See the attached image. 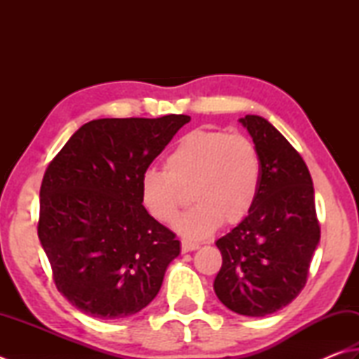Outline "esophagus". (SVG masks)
Wrapping results in <instances>:
<instances>
[{
    "instance_id": "34e87169",
    "label": "esophagus",
    "mask_w": 359,
    "mask_h": 359,
    "mask_svg": "<svg viewBox=\"0 0 359 359\" xmlns=\"http://www.w3.org/2000/svg\"><path fill=\"white\" fill-rule=\"evenodd\" d=\"M200 248V243H194V242H187V241H181V252L187 253V252H194V250Z\"/></svg>"
}]
</instances>
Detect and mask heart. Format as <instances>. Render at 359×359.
Instances as JSON below:
<instances>
[{
    "instance_id": "obj_1",
    "label": "heart",
    "mask_w": 359,
    "mask_h": 359,
    "mask_svg": "<svg viewBox=\"0 0 359 359\" xmlns=\"http://www.w3.org/2000/svg\"><path fill=\"white\" fill-rule=\"evenodd\" d=\"M261 182V159L248 137L238 133L195 130L182 136L165 158V172L147 170L140 200L147 212L170 223L189 200L197 201L177 220L189 239L211 236L222 222L236 225L252 211Z\"/></svg>"
}]
</instances>
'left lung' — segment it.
Instances as JSON below:
<instances>
[{"instance_id": "8db88e82", "label": "left lung", "mask_w": 359, "mask_h": 359, "mask_svg": "<svg viewBox=\"0 0 359 359\" xmlns=\"http://www.w3.org/2000/svg\"><path fill=\"white\" fill-rule=\"evenodd\" d=\"M241 123L259 153V192L247 217L215 242L222 267L214 290L234 313L262 317L305 287L320 225L313 180L299 151L266 118L245 116Z\"/></svg>"}]
</instances>
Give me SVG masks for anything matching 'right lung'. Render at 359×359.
Here are the masks:
<instances>
[{
	"label": "right lung",
	"instance_id": "1",
	"mask_svg": "<svg viewBox=\"0 0 359 359\" xmlns=\"http://www.w3.org/2000/svg\"><path fill=\"white\" fill-rule=\"evenodd\" d=\"M189 120H92L46 167L37 234L54 285L84 314L121 319L158 295L180 241L142 205L140 178Z\"/></svg>",
	"mask_w": 359,
	"mask_h": 359
}]
</instances>
